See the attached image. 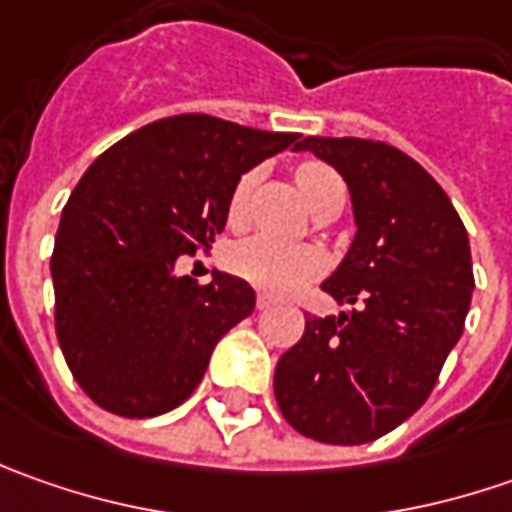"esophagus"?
<instances>
[{"mask_svg":"<svg viewBox=\"0 0 512 512\" xmlns=\"http://www.w3.org/2000/svg\"><path fill=\"white\" fill-rule=\"evenodd\" d=\"M273 305H276V302H273L267 293H259V296H256V307H259V310H267V307H273Z\"/></svg>","mask_w":512,"mask_h":512,"instance_id":"1","label":"esophagus"}]
</instances>
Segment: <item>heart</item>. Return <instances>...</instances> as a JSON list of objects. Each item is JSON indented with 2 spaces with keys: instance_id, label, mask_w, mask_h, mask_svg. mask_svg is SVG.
I'll list each match as a JSON object with an SVG mask.
<instances>
[{
  "instance_id": "heart-1",
  "label": "heart",
  "mask_w": 512,
  "mask_h": 512,
  "mask_svg": "<svg viewBox=\"0 0 512 512\" xmlns=\"http://www.w3.org/2000/svg\"><path fill=\"white\" fill-rule=\"evenodd\" d=\"M253 185H256V173L250 170L245 176H239V182L230 190V199H227V222L230 225L245 222L247 196H250ZM296 185L313 210L327 202L330 196L344 193L342 179L336 176V170L327 168L322 162L299 165L296 168ZM227 267L239 279H245L265 293L290 296L299 287H305L310 279L322 276L327 259L325 253L313 245H287V242H276L267 236H253V239H245V242L227 250Z\"/></svg>"
}]
</instances>
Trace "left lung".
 Masks as SVG:
<instances>
[{
    "label": "left lung",
    "mask_w": 512,
    "mask_h": 512,
    "mask_svg": "<svg viewBox=\"0 0 512 512\" xmlns=\"http://www.w3.org/2000/svg\"><path fill=\"white\" fill-rule=\"evenodd\" d=\"M293 150L347 182L356 236L322 290L356 307L307 319L276 364V402L307 439L373 442L422 407L462 339L476 287L467 230L439 182L393 145L307 136Z\"/></svg>",
    "instance_id": "8db88e82"
}]
</instances>
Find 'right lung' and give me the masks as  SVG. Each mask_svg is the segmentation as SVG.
<instances>
[{
	"label": "right lung",
	"mask_w": 512,
	"mask_h": 512,
	"mask_svg": "<svg viewBox=\"0 0 512 512\" xmlns=\"http://www.w3.org/2000/svg\"><path fill=\"white\" fill-rule=\"evenodd\" d=\"M299 133L182 113L133 130L73 187L50 276L56 336L73 379L99 407L148 419L185 402L216 342L247 319L256 293L213 270L176 273L225 230L230 190Z\"/></svg>",
	"instance_id": "add662e5"
}]
</instances>
